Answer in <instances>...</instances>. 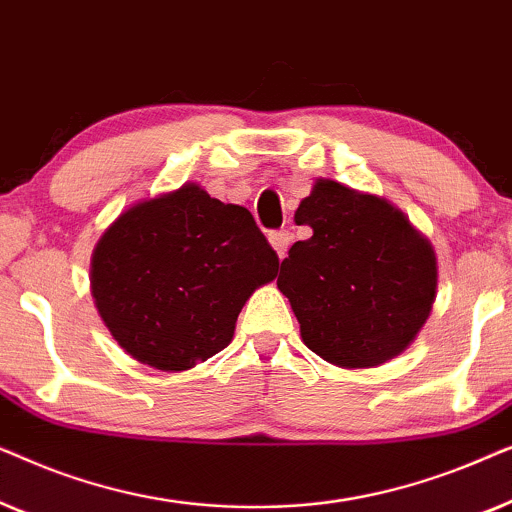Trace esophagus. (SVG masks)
Returning a JSON list of instances; mask_svg holds the SVG:
<instances>
[{"instance_id":"34e87169","label":"esophagus","mask_w":512,"mask_h":512,"mask_svg":"<svg viewBox=\"0 0 512 512\" xmlns=\"http://www.w3.org/2000/svg\"><path fill=\"white\" fill-rule=\"evenodd\" d=\"M268 240H270L272 247H275L277 256L284 258L286 251H289V247H291V242H293V235H291V230L282 228V230H272V233L268 235Z\"/></svg>"}]
</instances>
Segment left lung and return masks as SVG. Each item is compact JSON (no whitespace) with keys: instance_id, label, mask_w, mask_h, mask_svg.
<instances>
[{"instance_id":"1","label":"left lung","mask_w":512,"mask_h":512,"mask_svg":"<svg viewBox=\"0 0 512 512\" xmlns=\"http://www.w3.org/2000/svg\"><path fill=\"white\" fill-rule=\"evenodd\" d=\"M296 223L310 226L312 237L289 249L277 286L305 345L345 368L401 354L436 298L431 244L387 200L328 179L300 202Z\"/></svg>"}]
</instances>
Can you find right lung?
<instances>
[{"mask_svg": "<svg viewBox=\"0 0 512 512\" xmlns=\"http://www.w3.org/2000/svg\"><path fill=\"white\" fill-rule=\"evenodd\" d=\"M279 258L249 209L188 184L118 216L93 254V298L130 356L186 370L233 340L237 314Z\"/></svg>", "mask_w": 512, "mask_h": 512, "instance_id": "right-lung-1", "label": "right lung"}]
</instances>
